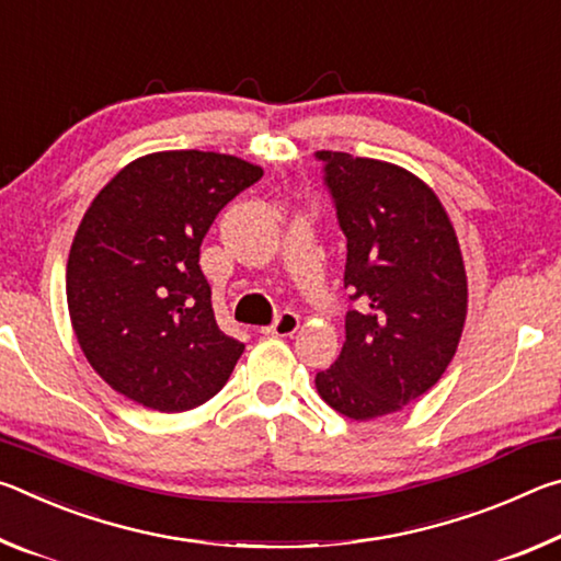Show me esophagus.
I'll return each instance as SVG.
<instances>
[{"instance_id":"1","label":"esophagus","mask_w":561,"mask_h":561,"mask_svg":"<svg viewBox=\"0 0 561 561\" xmlns=\"http://www.w3.org/2000/svg\"><path fill=\"white\" fill-rule=\"evenodd\" d=\"M297 329H299V317L294 314V311H282L272 327L262 329V334H267V336H291V334H297Z\"/></svg>"}]
</instances>
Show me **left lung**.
Masks as SVG:
<instances>
[{"label": "left lung", "instance_id": "left-lung-1", "mask_svg": "<svg viewBox=\"0 0 561 561\" xmlns=\"http://www.w3.org/2000/svg\"><path fill=\"white\" fill-rule=\"evenodd\" d=\"M346 234L344 284L356 309L317 391L336 413L371 421L428 393L458 351L468 274L458 234L428 183L401 165L319 150Z\"/></svg>", "mask_w": 561, "mask_h": 561}]
</instances>
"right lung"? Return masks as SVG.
Segmentation results:
<instances>
[{
  "mask_svg": "<svg viewBox=\"0 0 561 561\" xmlns=\"http://www.w3.org/2000/svg\"><path fill=\"white\" fill-rule=\"evenodd\" d=\"M262 173L213 150H160L93 197L66 262V301L83 356L113 391L180 413L227 383L244 344L217 327L201 244Z\"/></svg>",
  "mask_w": 561,
  "mask_h": 561,
  "instance_id": "right-lung-1",
  "label": "right lung"
}]
</instances>
